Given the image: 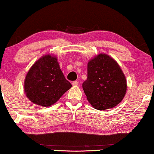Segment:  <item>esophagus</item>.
<instances>
[{
  "mask_svg": "<svg viewBox=\"0 0 154 154\" xmlns=\"http://www.w3.org/2000/svg\"><path fill=\"white\" fill-rule=\"evenodd\" d=\"M72 84L73 85V86H77V85L79 84V82H78L77 81H74V82H72Z\"/></svg>",
  "mask_w": 154,
  "mask_h": 154,
  "instance_id": "obj_1",
  "label": "esophagus"
}]
</instances>
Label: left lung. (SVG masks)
<instances>
[{
  "mask_svg": "<svg viewBox=\"0 0 154 154\" xmlns=\"http://www.w3.org/2000/svg\"><path fill=\"white\" fill-rule=\"evenodd\" d=\"M82 87L90 104L102 111L122 100L127 82L118 63L109 55L100 54L88 62V77Z\"/></svg>",
  "mask_w": 154,
  "mask_h": 154,
  "instance_id": "left-lung-1",
  "label": "left lung"
}]
</instances>
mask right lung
<instances>
[{
  "mask_svg": "<svg viewBox=\"0 0 154 154\" xmlns=\"http://www.w3.org/2000/svg\"><path fill=\"white\" fill-rule=\"evenodd\" d=\"M72 85L66 79L55 57L45 55L32 66L25 79L27 97L36 104L50 106Z\"/></svg>",
  "mask_w": 154,
  "mask_h": 154,
  "instance_id": "obj_1",
  "label": "right lung"
}]
</instances>
